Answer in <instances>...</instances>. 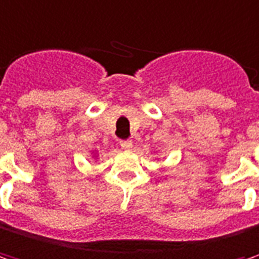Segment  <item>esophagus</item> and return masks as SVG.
I'll return each mask as SVG.
<instances>
[{
    "mask_svg": "<svg viewBox=\"0 0 259 259\" xmlns=\"http://www.w3.org/2000/svg\"><path fill=\"white\" fill-rule=\"evenodd\" d=\"M120 146H121L123 149H132L133 143H132V141H121L120 142Z\"/></svg>",
    "mask_w": 259,
    "mask_h": 259,
    "instance_id": "esophagus-1",
    "label": "esophagus"
}]
</instances>
